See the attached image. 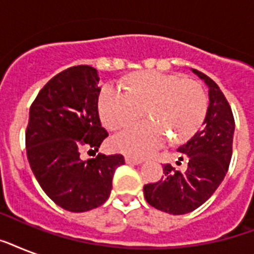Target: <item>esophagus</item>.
<instances>
[{
    "label": "esophagus",
    "mask_w": 254,
    "mask_h": 254,
    "mask_svg": "<svg viewBox=\"0 0 254 254\" xmlns=\"http://www.w3.org/2000/svg\"><path fill=\"white\" fill-rule=\"evenodd\" d=\"M125 162L129 163V165H141L143 162L142 159H138V158H133V157H125Z\"/></svg>",
    "instance_id": "34e87169"
}]
</instances>
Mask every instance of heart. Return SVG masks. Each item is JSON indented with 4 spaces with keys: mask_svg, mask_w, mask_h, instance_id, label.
Here are the masks:
<instances>
[{
    "mask_svg": "<svg viewBox=\"0 0 254 254\" xmlns=\"http://www.w3.org/2000/svg\"><path fill=\"white\" fill-rule=\"evenodd\" d=\"M147 107V119L125 127L113 137L116 150L133 157L151 154L166 142L192 137L204 121L208 99L196 81L177 75L145 71L127 79V89L117 83L104 85L99 96V113L109 129L138 119Z\"/></svg>",
    "mask_w": 254,
    "mask_h": 254,
    "instance_id": "b5f03b06",
    "label": "heart"
}]
</instances>
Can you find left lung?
Here are the masks:
<instances>
[{"instance_id":"obj_1","label":"left lung","mask_w":254,"mask_h":254,"mask_svg":"<svg viewBox=\"0 0 254 254\" xmlns=\"http://www.w3.org/2000/svg\"><path fill=\"white\" fill-rule=\"evenodd\" d=\"M191 71L205 83L209 101L200 130L178 147L189 159V167L181 173L165 165V177L143 187L147 203L170 215H185L208 200L224 179L232 157L235 120L228 101L211 77Z\"/></svg>"}]
</instances>
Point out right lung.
<instances>
[{"instance_id":"right-lung-1","label":"right lung","mask_w":254,"mask_h":254,"mask_svg":"<svg viewBox=\"0 0 254 254\" xmlns=\"http://www.w3.org/2000/svg\"><path fill=\"white\" fill-rule=\"evenodd\" d=\"M99 73L91 65L71 67L42 88L30 108L27 159L47 196L71 212L104 204L112 191L121 154L81 161L80 150H99L108 137L97 111Z\"/></svg>"}]
</instances>
